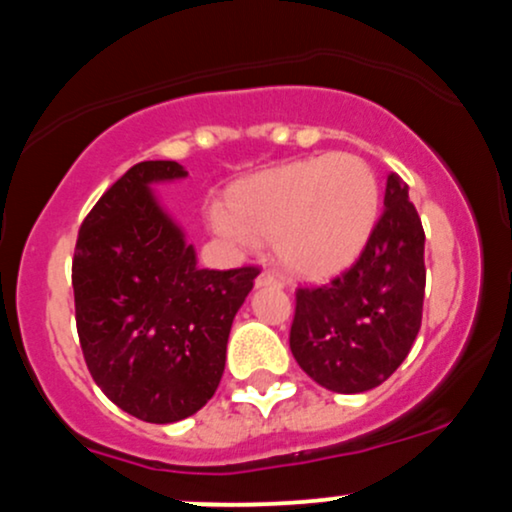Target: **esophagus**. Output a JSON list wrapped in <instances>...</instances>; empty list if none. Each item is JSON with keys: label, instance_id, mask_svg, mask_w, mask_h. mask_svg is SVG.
Segmentation results:
<instances>
[{"label": "esophagus", "instance_id": "esophagus-1", "mask_svg": "<svg viewBox=\"0 0 512 512\" xmlns=\"http://www.w3.org/2000/svg\"><path fill=\"white\" fill-rule=\"evenodd\" d=\"M256 288H285V280L278 278L276 273L263 271L261 276L256 278Z\"/></svg>", "mask_w": 512, "mask_h": 512}]
</instances>
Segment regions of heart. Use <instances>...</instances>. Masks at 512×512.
Returning <instances> with one entry per match:
<instances>
[{
  "mask_svg": "<svg viewBox=\"0 0 512 512\" xmlns=\"http://www.w3.org/2000/svg\"><path fill=\"white\" fill-rule=\"evenodd\" d=\"M381 212V185L364 158L322 153L236 180L229 210L214 205L210 227L232 244L273 239L293 276L324 280L366 249Z\"/></svg>",
  "mask_w": 512,
  "mask_h": 512,
  "instance_id": "1",
  "label": "heart"
}]
</instances>
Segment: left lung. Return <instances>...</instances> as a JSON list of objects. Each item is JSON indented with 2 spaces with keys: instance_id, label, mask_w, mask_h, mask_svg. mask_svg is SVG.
Returning <instances> with one entry per match:
<instances>
[{
  "instance_id": "1",
  "label": "left lung",
  "mask_w": 512,
  "mask_h": 512,
  "mask_svg": "<svg viewBox=\"0 0 512 512\" xmlns=\"http://www.w3.org/2000/svg\"><path fill=\"white\" fill-rule=\"evenodd\" d=\"M425 232L408 185L390 173L383 214L359 261L322 288L295 293L290 351L332 393L381 386L420 332Z\"/></svg>"
}]
</instances>
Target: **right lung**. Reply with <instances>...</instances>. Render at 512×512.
<instances>
[{
  "mask_svg": "<svg viewBox=\"0 0 512 512\" xmlns=\"http://www.w3.org/2000/svg\"><path fill=\"white\" fill-rule=\"evenodd\" d=\"M188 178L175 161L129 168L100 197L73 258L85 364L129 415L168 425L205 408L224 373L232 322L258 268L210 271L153 185Z\"/></svg>",
  "mask_w": 512,
  "mask_h": 512,
  "instance_id": "obj_1",
  "label": "right lung"
}]
</instances>
